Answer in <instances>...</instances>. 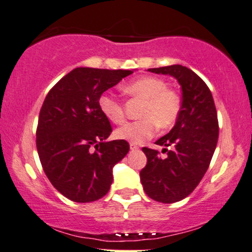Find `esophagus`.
<instances>
[{
  "instance_id": "34e87169",
  "label": "esophagus",
  "mask_w": 252,
  "mask_h": 252,
  "mask_svg": "<svg viewBox=\"0 0 252 252\" xmlns=\"http://www.w3.org/2000/svg\"><path fill=\"white\" fill-rule=\"evenodd\" d=\"M138 149V145L135 143H130V150H137Z\"/></svg>"
}]
</instances>
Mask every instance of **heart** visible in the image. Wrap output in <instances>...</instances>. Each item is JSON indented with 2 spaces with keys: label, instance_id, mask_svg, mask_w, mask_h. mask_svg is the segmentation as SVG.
Returning a JSON list of instances; mask_svg holds the SVG:
<instances>
[{
  "label": "heart",
  "instance_id": "obj_1",
  "mask_svg": "<svg viewBox=\"0 0 252 252\" xmlns=\"http://www.w3.org/2000/svg\"><path fill=\"white\" fill-rule=\"evenodd\" d=\"M129 95L143 101L139 117L142 120L128 122L116 129L115 137L131 143H141L153 137L157 126L162 130L171 128L181 113L180 96L168 89L165 81L154 76H143L126 84ZM98 108L109 122L120 124L124 120L123 104L114 94L103 93L98 98Z\"/></svg>",
  "mask_w": 252,
  "mask_h": 252
}]
</instances>
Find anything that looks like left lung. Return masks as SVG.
I'll return each mask as SVG.
<instances>
[{"label":"left lung","mask_w":252,"mask_h":252,"mask_svg":"<svg viewBox=\"0 0 252 252\" xmlns=\"http://www.w3.org/2000/svg\"><path fill=\"white\" fill-rule=\"evenodd\" d=\"M170 75L182 89L181 113L169 134L156 141L171 147L162 158L158 151L143 148L147 165L139 172L142 186L150 198L175 203L189 196L207 172L218 139L215 102L205 82L191 69L181 64L148 69Z\"/></svg>","instance_id":"8db88e82"}]
</instances>
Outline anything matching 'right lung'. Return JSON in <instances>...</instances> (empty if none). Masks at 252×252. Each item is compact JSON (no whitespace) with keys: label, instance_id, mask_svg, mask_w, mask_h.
I'll return each instance as SVG.
<instances>
[{"label":"right lung","instance_id":"right-lung-1","mask_svg":"<svg viewBox=\"0 0 252 252\" xmlns=\"http://www.w3.org/2000/svg\"><path fill=\"white\" fill-rule=\"evenodd\" d=\"M132 72L76 68L45 97L36 130L38 157L50 183L71 201L89 203L107 195L113 168L129 153L126 141H105L113 129L98 98Z\"/></svg>","mask_w":252,"mask_h":252}]
</instances>
